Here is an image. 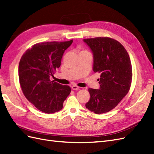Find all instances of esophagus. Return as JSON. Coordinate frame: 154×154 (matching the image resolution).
Returning <instances> with one entry per match:
<instances>
[{
  "label": "esophagus",
  "mask_w": 154,
  "mask_h": 154,
  "mask_svg": "<svg viewBox=\"0 0 154 154\" xmlns=\"http://www.w3.org/2000/svg\"><path fill=\"white\" fill-rule=\"evenodd\" d=\"M71 88L72 90H74V91H76V90H78V89H80V87H79L78 86H77V85H72V87H71Z\"/></svg>",
  "instance_id": "obj_1"
}]
</instances>
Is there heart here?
<instances>
[{
	"label": "heart",
	"instance_id": "1",
	"mask_svg": "<svg viewBox=\"0 0 154 154\" xmlns=\"http://www.w3.org/2000/svg\"><path fill=\"white\" fill-rule=\"evenodd\" d=\"M84 51H82L81 52H84Z\"/></svg>",
	"mask_w": 154,
	"mask_h": 154
}]
</instances>
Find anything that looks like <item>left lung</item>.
I'll return each mask as SVG.
<instances>
[{
  "label": "left lung",
  "mask_w": 154,
  "mask_h": 154,
  "mask_svg": "<svg viewBox=\"0 0 154 154\" xmlns=\"http://www.w3.org/2000/svg\"><path fill=\"white\" fill-rule=\"evenodd\" d=\"M93 53V71L100 73V89L88 88L86 108L99 114L108 112L128 92L132 78V65L127 50L109 37L83 39Z\"/></svg>",
  "instance_id": "obj_1"
}]
</instances>
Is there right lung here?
Returning a JSON list of instances; mask_svg holds the SVG:
<instances>
[{
	"label": "right lung",
	"mask_w": 154,
	"mask_h": 154,
	"mask_svg": "<svg viewBox=\"0 0 154 154\" xmlns=\"http://www.w3.org/2000/svg\"><path fill=\"white\" fill-rule=\"evenodd\" d=\"M48 42L38 43L22 55L18 66V78L23 94L36 109L47 114L63 108L71 87L51 81L61 65L63 53L72 43Z\"/></svg>",
	"instance_id": "1"
}]
</instances>
